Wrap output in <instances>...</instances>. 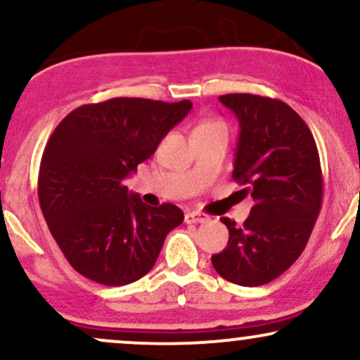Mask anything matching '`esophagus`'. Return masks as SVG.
Here are the masks:
<instances>
[{
    "instance_id": "1",
    "label": "esophagus",
    "mask_w": 360,
    "mask_h": 360,
    "mask_svg": "<svg viewBox=\"0 0 360 360\" xmlns=\"http://www.w3.org/2000/svg\"><path fill=\"white\" fill-rule=\"evenodd\" d=\"M208 220V214L200 212H188L184 217V221L189 223V225H191V223H206Z\"/></svg>"
}]
</instances>
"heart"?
I'll use <instances>...</instances> for the list:
<instances>
[{
  "label": "heart",
  "instance_id": "obj_1",
  "mask_svg": "<svg viewBox=\"0 0 360 360\" xmlns=\"http://www.w3.org/2000/svg\"><path fill=\"white\" fill-rule=\"evenodd\" d=\"M203 125H217V123H203ZM203 125H200V127H203Z\"/></svg>",
  "mask_w": 360,
  "mask_h": 360
}]
</instances>
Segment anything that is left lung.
<instances>
[{"instance_id":"obj_1","label":"left lung","mask_w":360,"mask_h":360,"mask_svg":"<svg viewBox=\"0 0 360 360\" xmlns=\"http://www.w3.org/2000/svg\"><path fill=\"white\" fill-rule=\"evenodd\" d=\"M218 100L240 125L232 177L254 206L243 226L221 218L230 238L212 264L230 283L262 286L307 247L323 200L320 157L308 125L284 101L249 93Z\"/></svg>"}]
</instances>
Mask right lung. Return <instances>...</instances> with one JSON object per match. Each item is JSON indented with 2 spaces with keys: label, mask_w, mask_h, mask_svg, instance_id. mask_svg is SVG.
<instances>
[{
  "label": "right lung",
  "mask_w": 360,
  "mask_h": 360,
  "mask_svg": "<svg viewBox=\"0 0 360 360\" xmlns=\"http://www.w3.org/2000/svg\"><path fill=\"white\" fill-rule=\"evenodd\" d=\"M193 103L143 98L82 105L57 125L44 148L39 201L62 254L79 274L123 286L154 267L184 214L148 206L123 181L155 152Z\"/></svg>",
  "instance_id": "add662e5"
}]
</instances>
